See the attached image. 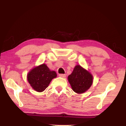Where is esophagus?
<instances>
[{
	"label": "esophagus",
	"instance_id": "34e87169",
	"mask_svg": "<svg viewBox=\"0 0 126 126\" xmlns=\"http://www.w3.org/2000/svg\"><path fill=\"white\" fill-rule=\"evenodd\" d=\"M59 76L63 77V78H65V77H66V75H65V74H60Z\"/></svg>",
	"mask_w": 126,
	"mask_h": 126
}]
</instances>
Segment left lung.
<instances>
[{
	"mask_svg": "<svg viewBox=\"0 0 126 126\" xmlns=\"http://www.w3.org/2000/svg\"><path fill=\"white\" fill-rule=\"evenodd\" d=\"M68 81L74 92L81 94L85 92L93 83V76L80 65H76L72 73L68 77Z\"/></svg>",
	"mask_w": 126,
	"mask_h": 126,
	"instance_id": "obj_1",
	"label": "left lung"
}]
</instances>
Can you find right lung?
<instances>
[{
    "label": "right lung",
    "instance_id": "right-lung-1",
    "mask_svg": "<svg viewBox=\"0 0 126 126\" xmlns=\"http://www.w3.org/2000/svg\"><path fill=\"white\" fill-rule=\"evenodd\" d=\"M57 77V73L51 70L45 63H42L31 69L27 75V79L32 88L38 92H42L49 86L53 79Z\"/></svg>",
    "mask_w": 126,
    "mask_h": 126
}]
</instances>
